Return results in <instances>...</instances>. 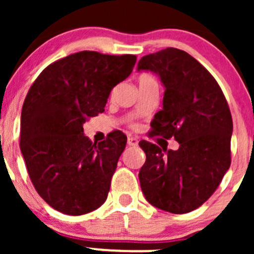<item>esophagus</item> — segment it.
Masks as SVG:
<instances>
[{"label": "esophagus", "mask_w": 254, "mask_h": 254, "mask_svg": "<svg viewBox=\"0 0 254 254\" xmlns=\"http://www.w3.org/2000/svg\"><path fill=\"white\" fill-rule=\"evenodd\" d=\"M137 143H139V141H137L136 137H132V136L127 137V145L129 146H137Z\"/></svg>", "instance_id": "1"}]
</instances>
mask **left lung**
<instances>
[{"label":"left lung","mask_w":254,"mask_h":254,"mask_svg":"<svg viewBox=\"0 0 254 254\" xmlns=\"http://www.w3.org/2000/svg\"><path fill=\"white\" fill-rule=\"evenodd\" d=\"M137 70L152 71L165 86L163 108L150 136L175 137L178 150L139 142L146 161L139 179L146 200L172 214L203 205L231 165L232 117L216 79L193 56L167 48L142 56Z\"/></svg>","instance_id":"obj_1"}]
</instances>
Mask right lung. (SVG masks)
<instances>
[{"mask_svg":"<svg viewBox=\"0 0 254 254\" xmlns=\"http://www.w3.org/2000/svg\"><path fill=\"white\" fill-rule=\"evenodd\" d=\"M135 55L79 51L50 64L28 91L20 151L35 190L58 211L83 215L106 201L127 145L119 130L92 142L83 124L104 112L111 91L131 73Z\"/></svg>","mask_w":254,"mask_h":254,"instance_id":"add662e5","label":"right lung"}]
</instances>
